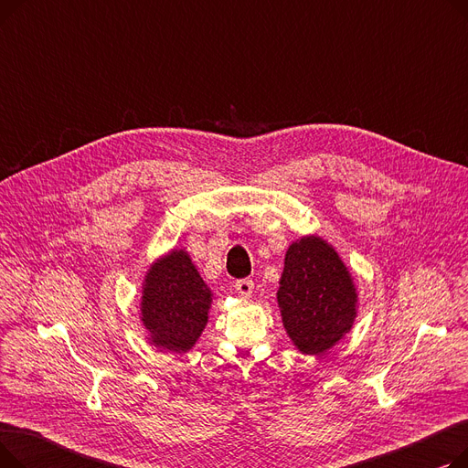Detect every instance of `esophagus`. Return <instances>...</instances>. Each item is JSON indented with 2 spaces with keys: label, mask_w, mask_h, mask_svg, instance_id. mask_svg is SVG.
Returning <instances> with one entry per match:
<instances>
[{
  "label": "esophagus",
  "mask_w": 468,
  "mask_h": 468,
  "mask_svg": "<svg viewBox=\"0 0 468 468\" xmlns=\"http://www.w3.org/2000/svg\"><path fill=\"white\" fill-rule=\"evenodd\" d=\"M235 290L239 292V296L250 298L252 292H254V281H250V279H239L235 282Z\"/></svg>",
  "instance_id": "obj_1"
}]
</instances>
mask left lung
I'll list each match as a JSON object with an SVG mask.
<instances>
[{
  "label": "left lung",
  "instance_id": "1",
  "mask_svg": "<svg viewBox=\"0 0 468 468\" xmlns=\"http://www.w3.org/2000/svg\"><path fill=\"white\" fill-rule=\"evenodd\" d=\"M277 302L288 337L303 355H323L346 335L356 316V288L332 244L309 235L292 242Z\"/></svg>",
  "mask_w": 468,
  "mask_h": 468
}]
</instances>
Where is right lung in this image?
<instances>
[{"label":"right lung","instance_id":"obj_1","mask_svg":"<svg viewBox=\"0 0 468 468\" xmlns=\"http://www.w3.org/2000/svg\"><path fill=\"white\" fill-rule=\"evenodd\" d=\"M212 290L205 284L191 258L172 250L157 260L145 275L142 290V323L152 346L187 353L208 323Z\"/></svg>","mask_w":468,"mask_h":468}]
</instances>
